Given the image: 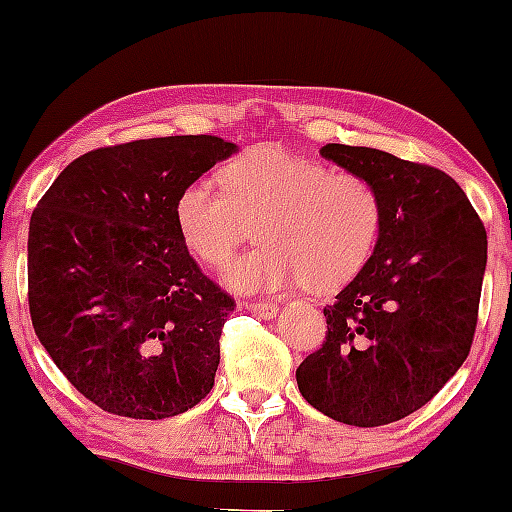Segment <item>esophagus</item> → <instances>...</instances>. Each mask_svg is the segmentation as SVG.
<instances>
[{"label": "esophagus", "instance_id": "obj_1", "mask_svg": "<svg viewBox=\"0 0 512 512\" xmlns=\"http://www.w3.org/2000/svg\"><path fill=\"white\" fill-rule=\"evenodd\" d=\"M244 310H249L251 314H256V317L261 319H272L279 307L275 303H244Z\"/></svg>", "mask_w": 512, "mask_h": 512}]
</instances>
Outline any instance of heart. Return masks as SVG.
<instances>
[{
	"label": "heart",
	"instance_id": "heart-1",
	"mask_svg": "<svg viewBox=\"0 0 512 512\" xmlns=\"http://www.w3.org/2000/svg\"><path fill=\"white\" fill-rule=\"evenodd\" d=\"M219 184L181 186L172 219L188 254L207 268H223L254 226L261 247L223 275L233 291H335L359 275L380 240L382 195L356 172L263 146L228 160Z\"/></svg>",
	"mask_w": 512,
	"mask_h": 512
}]
</instances>
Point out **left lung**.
I'll list each match as a JSON object with an SVG mask.
<instances>
[{
    "label": "left lung",
    "instance_id": "obj_1",
    "mask_svg": "<svg viewBox=\"0 0 512 512\" xmlns=\"http://www.w3.org/2000/svg\"><path fill=\"white\" fill-rule=\"evenodd\" d=\"M321 156L380 191L384 223L373 256L324 307L326 340L298 366V389L335 422L384 426L429 403L471 352L487 233L438 167L347 144Z\"/></svg>",
    "mask_w": 512,
    "mask_h": 512
}]
</instances>
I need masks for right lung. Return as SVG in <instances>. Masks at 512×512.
I'll return each mask as SVG.
<instances>
[{
	"instance_id": "1",
	"label": "right lung",
	"mask_w": 512,
	"mask_h": 512,
	"mask_svg": "<svg viewBox=\"0 0 512 512\" xmlns=\"http://www.w3.org/2000/svg\"><path fill=\"white\" fill-rule=\"evenodd\" d=\"M235 151L214 135L102 146L72 160L34 207V333L104 412L165 419L212 391L235 300L181 244L172 205L181 186Z\"/></svg>"
}]
</instances>
